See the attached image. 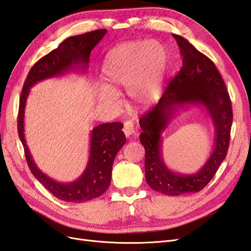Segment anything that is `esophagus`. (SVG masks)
<instances>
[{
  "mask_svg": "<svg viewBox=\"0 0 251 251\" xmlns=\"http://www.w3.org/2000/svg\"><path fill=\"white\" fill-rule=\"evenodd\" d=\"M124 132L126 134V137H131L132 135L135 134V127H134V124L132 121H126L124 125Z\"/></svg>",
  "mask_w": 251,
  "mask_h": 251,
  "instance_id": "obj_1",
  "label": "esophagus"
}]
</instances>
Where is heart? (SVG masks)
Segmentation results:
<instances>
[{"instance_id": "heart-1", "label": "heart", "mask_w": 251, "mask_h": 251, "mask_svg": "<svg viewBox=\"0 0 251 251\" xmlns=\"http://www.w3.org/2000/svg\"><path fill=\"white\" fill-rule=\"evenodd\" d=\"M168 63V51L158 41L118 45L104 60L102 74L107 85L98 87V98L108 107L116 109L119 105L117 93L126 89L134 107H150L161 93Z\"/></svg>"}]
</instances>
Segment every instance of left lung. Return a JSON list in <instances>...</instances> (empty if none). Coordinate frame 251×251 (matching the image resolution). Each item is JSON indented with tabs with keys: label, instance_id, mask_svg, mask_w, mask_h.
<instances>
[{
	"label": "left lung",
	"instance_id": "obj_1",
	"mask_svg": "<svg viewBox=\"0 0 251 251\" xmlns=\"http://www.w3.org/2000/svg\"><path fill=\"white\" fill-rule=\"evenodd\" d=\"M182 56V68L166 88L156 107L143 115L140 142L146 150V180L151 188L168 196L198 193L215 176L229 146L232 108L224 80L215 64L184 37L173 34ZM192 106L208 112L215 128L214 148L201 169L193 174L177 173L166 165L162 134L180 110Z\"/></svg>",
	"mask_w": 251,
	"mask_h": 251
}]
</instances>
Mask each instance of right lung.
<instances>
[{
	"label": "right lung",
	"instance_id": "obj_1",
	"mask_svg": "<svg viewBox=\"0 0 251 251\" xmlns=\"http://www.w3.org/2000/svg\"><path fill=\"white\" fill-rule=\"evenodd\" d=\"M107 29H100L66 39L59 46L42 57L29 71L20 98L18 131L25 150L30 171L48 191L59 200L81 203L102 195L111 183L112 166L119 150L126 141L120 123L95 126L90 134L89 159L85 171L72 182H60L49 177L36 165L25 138V109L30 89L37 82L59 77L71 72L86 73L90 53L101 41Z\"/></svg>",
	"mask_w": 251,
	"mask_h": 251
}]
</instances>
